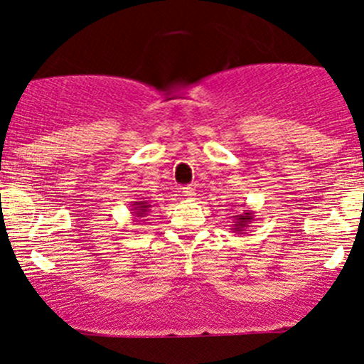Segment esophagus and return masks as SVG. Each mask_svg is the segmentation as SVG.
Returning <instances> with one entry per match:
<instances>
[{
  "label": "esophagus",
  "instance_id": "obj_1",
  "mask_svg": "<svg viewBox=\"0 0 364 364\" xmlns=\"http://www.w3.org/2000/svg\"><path fill=\"white\" fill-rule=\"evenodd\" d=\"M183 196H185L186 199H193V197H196V190H193L192 186H183Z\"/></svg>",
  "mask_w": 364,
  "mask_h": 364
}]
</instances>
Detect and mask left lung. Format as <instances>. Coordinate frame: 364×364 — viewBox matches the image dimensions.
I'll return each mask as SVG.
<instances>
[{
    "mask_svg": "<svg viewBox=\"0 0 364 364\" xmlns=\"http://www.w3.org/2000/svg\"><path fill=\"white\" fill-rule=\"evenodd\" d=\"M234 222H232V232H237V234H243V230L247 229V227H250V223L253 222V213L250 209H245L241 215H236L232 216Z\"/></svg>",
    "mask_w": 364,
    "mask_h": 364,
    "instance_id": "obj_1",
    "label": "left lung"
}]
</instances>
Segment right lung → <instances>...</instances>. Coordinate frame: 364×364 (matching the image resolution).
<instances>
[{
  "label": "right lung",
  "instance_id": "1",
  "mask_svg": "<svg viewBox=\"0 0 364 364\" xmlns=\"http://www.w3.org/2000/svg\"><path fill=\"white\" fill-rule=\"evenodd\" d=\"M130 208H132V213H134V216H132V218L141 220V218H144L146 215H148L151 204H149L148 200H135V203L132 204Z\"/></svg>",
  "mask_w": 364,
  "mask_h": 364
}]
</instances>
